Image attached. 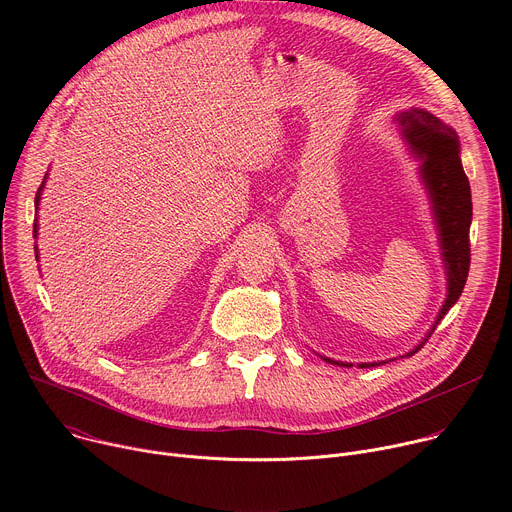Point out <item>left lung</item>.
<instances>
[{"instance_id": "obj_1", "label": "left lung", "mask_w": 512, "mask_h": 512, "mask_svg": "<svg viewBox=\"0 0 512 512\" xmlns=\"http://www.w3.org/2000/svg\"><path fill=\"white\" fill-rule=\"evenodd\" d=\"M401 137L413 158L419 162L417 174L429 198V208L437 231V245L446 271V300L435 316L429 332L405 356L417 352L431 332L442 322L448 310L460 300L470 269V225H472V194L470 182L460 160V137L452 125H446L427 109L409 107L395 115ZM322 356V354H320ZM322 360L338 367H352V362L322 356ZM395 360V358H389ZM389 360L358 362V369L375 367Z\"/></svg>"}]
</instances>
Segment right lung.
I'll use <instances>...</instances> for the list:
<instances>
[{"label": "right lung", "instance_id": "obj_1", "mask_svg": "<svg viewBox=\"0 0 512 512\" xmlns=\"http://www.w3.org/2000/svg\"><path fill=\"white\" fill-rule=\"evenodd\" d=\"M46 178H48V174L44 176V180H42V184H40V188H38V192H36V200H34V206H36V218H34V239L38 237V206H40V198H42V190H44ZM34 251H36V259H38V247H34Z\"/></svg>", "mask_w": 512, "mask_h": 512}]
</instances>
